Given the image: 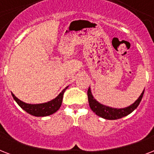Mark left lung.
I'll list each match as a JSON object with an SVG mask.
<instances>
[{"label": "left lung", "instance_id": "1", "mask_svg": "<svg viewBox=\"0 0 154 154\" xmlns=\"http://www.w3.org/2000/svg\"><path fill=\"white\" fill-rule=\"evenodd\" d=\"M144 92H145V90H143L141 96L139 97L138 99L134 104L129 105V107L123 108V109H115V108L109 107V106L104 105L101 103H99L98 101H97L96 99H94L93 95H92L90 88H89V89H88L87 95H88V100H89L90 109L97 116L102 117V118H105V119L117 120L123 117H125L129 113H131L134 109H136L137 107L138 106L140 102H141V99H142Z\"/></svg>", "mask_w": 154, "mask_h": 154}]
</instances>
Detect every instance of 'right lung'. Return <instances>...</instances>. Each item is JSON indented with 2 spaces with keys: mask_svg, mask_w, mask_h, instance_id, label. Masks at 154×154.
I'll list each match as a JSON object with an SVG mask.
<instances>
[{
  "mask_svg": "<svg viewBox=\"0 0 154 154\" xmlns=\"http://www.w3.org/2000/svg\"><path fill=\"white\" fill-rule=\"evenodd\" d=\"M67 88L68 86L63 89L62 92L56 98L46 103H42V104H36V105L27 104V103L23 102L19 100L17 97H16L13 94H12V96L16 101V102L19 105V106L22 109L26 111L28 113L35 116V117H46V116L53 114L60 109L61 103H62L63 95H64L65 89Z\"/></svg>",
  "mask_w": 154,
  "mask_h": 154,
  "instance_id": "add662e5",
  "label": "right lung"
}]
</instances>
